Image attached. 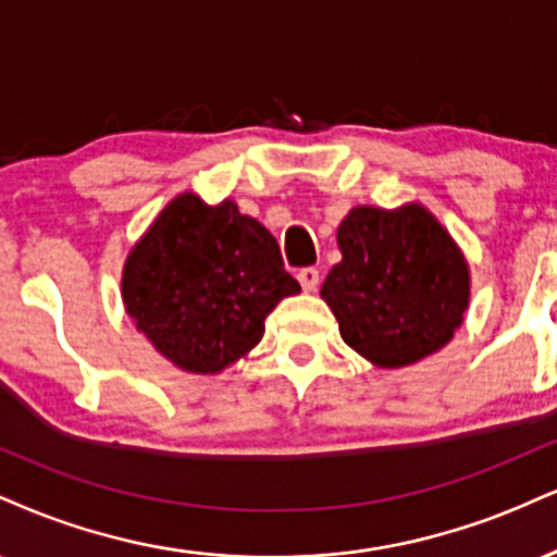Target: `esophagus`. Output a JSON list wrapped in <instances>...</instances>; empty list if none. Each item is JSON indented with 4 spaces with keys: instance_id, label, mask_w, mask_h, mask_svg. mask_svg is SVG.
Returning a JSON list of instances; mask_svg holds the SVG:
<instances>
[{
    "instance_id": "obj_1",
    "label": "esophagus",
    "mask_w": 557,
    "mask_h": 557,
    "mask_svg": "<svg viewBox=\"0 0 557 557\" xmlns=\"http://www.w3.org/2000/svg\"><path fill=\"white\" fill-rule=\"evenodd\" d=\"M300 285H304L306 293H313L319 287V270L317 267H306V270L298 272Z\"/></svg>"
}]
</instances>
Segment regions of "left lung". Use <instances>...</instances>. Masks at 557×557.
Listing matches in <instances>:
<instances>
[{
    "mask_svg": "<svg viewBox=\"0 0 557 557\" xmlns=\"http://www.w3.org/2000/svg\"><path fill=\"white\" fill-rule=\"evenodd\" d=\"M337 246L343 261L321 298L355 352L379 368H405L451 343L470 308V264L428 207H352Z\"/></svg>",
    "mask_w": 557,
    "mask_h": 557,
    "instance_id": "8db88e82",
    "label": "left lung"
}]
</instances>
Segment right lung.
Returning <instances> with one entry per match:
<instances>
[{
  "label": "right lung",
  "instance_id": "obj_1",
  "mask_svg": "<svg viewBox=\"0 0 557 557\" xmlns=\"http://www.w3.org/2000/svg\"><path fill=\"white\" fill-rule=\"evenodd\" d=\"M300 285L277 240L233 199L173 197L126 253L122 300L137 332L178 371L214 376L261 343L264 319Z\"/></svg>",
  "mask_w": 557,
  "mask_h": 557
}]
</instances>
